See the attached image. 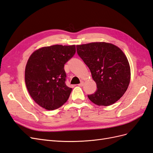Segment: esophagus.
<instances>
[{
  "label": "esophagus",
  "instance_id": "34e87169",
  "mask_svg": "<svg viewBox=\"0 0 153 153\" xmlns=\"http://www.w3.org/2000/svg\"><path fill=\"white\" fill-rule=\"evenodd\" d=\"M78 85L79 86V87H82L83 85H84V82H81L80 84H79Z\"/></svg>",
  "mask_w": 153,
  "mask_h": 153
}]
</instances>
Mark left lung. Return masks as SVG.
<instances>
[{
    "mask_svg": "<svg viewBox=\"0 0 153 153\" xmlns=\"http://www.w3.org/2000/svg\"><path fill=\"white\" fill-rule=\"evenodd\" d=\"M77 53L89 68L97 89L87 95L96 105L109 106L126 91L130 67L123 51L111 43L96 42L76 46Z\"/></svg>",
    "mask_w": 153,
    "mask_h": 153,
    "instance_id": "obj_1",
    "label": "left lung"
}]
</instances>
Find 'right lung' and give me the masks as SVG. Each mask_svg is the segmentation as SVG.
<instances>
[{
    "instance_id": "1",
    "label": "right lung",
    "mask_w": 153,
    "mask_h": 153,
    "mask_svg": "<svg viewBox=\"0 0 153 153\" xmlns=\"http://www.w3.org/2000/svg\"><path fill=\"white\" fill-rule=\"evenodd\" d=\"M75 45H55L35 51L27 61L25 84L32 98L41 107L53 110L68 101L72 88L66 84L64 64L75 54Z\"/></svg>"
}]
</instances>
